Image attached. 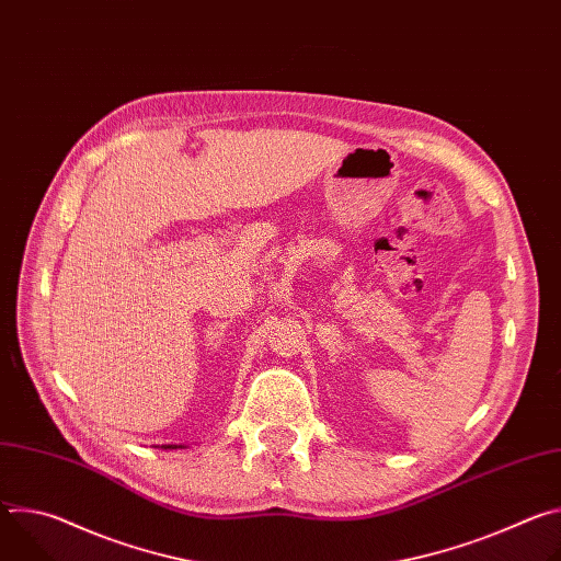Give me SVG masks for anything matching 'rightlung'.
<instances>
[{
  "label": "right lung",
  "instance_id": "obj_1",
  "mask_svg": "<svg viewBox=\"0 0 561 561\" xmlns=\"http://www.w3.org/2000/svg\"><path fill=\"white\" fill-rule=\"evenodd\" d=\"M162 448H186V446H182V444H164Z\"/></svg>",
  "mask_w": 561,
  "mask_h": 561
}]
</instances>
